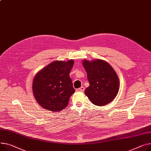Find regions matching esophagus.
Here are the masks:
<instances>
[{
    "instance_id": "obj_1",
    "label": "esophagus",
    "mask_w": 151,
    "mask_h": 151,
    "mask_svg": "<svg viewBox=\"0 0 151 151\" xmlns=\"http://www.w3.org/2000/svg\"><path fill=\"white\" fill-rule=\"evenodd\" d=\"M84 89H85L84 87L82 86L81 87H80V88L76 89V91H77V92H84Z\"/></svg>"
}]
</instances>
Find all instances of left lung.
I'll return each instance as SVG.
<instances>
[{"mask_svg": "<svg viewBox=\"0 0 151 151\" xmlns=\"http://www.w3.org/2000/svg\"><path fill=\"white\" fill-rule=\"evenodd\" d=\"M90 86L85 94L91 102L96 106H104L116 96L119 83L118 77L114 68L107 62L101 59L83 61Z\"/></svg>", "mask_w": 151, "mask_h": 151, "instance_id": "obj_1", "label": "left lung"}]
</instances>
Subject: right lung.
Returning <instances> with one entry per match:
<instances>
[{
  "mask_svg": "<svg viewBox=\"0 0 151 151\" xmlns=\"http://www.w3.org/2000/svg\"><path fill=\"white\" fill-rule=\"evenodd\" d=\"M74 61H54L35 76L33 92L37 103L44 109L58 112L66 107L75 92L70 72Z\"/></svg>",
  "mask_w": 151,
  "mask_h": 151,
  "instance_id": "1",
  "label": "right lung"
}]
</instances>
